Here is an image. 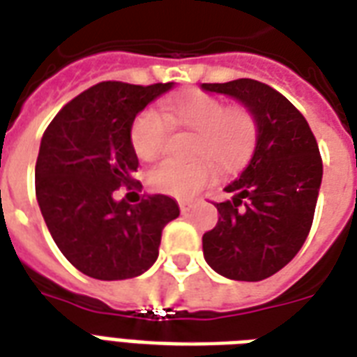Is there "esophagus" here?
I'll return each mask as SVG.
<instances>
[{"mask_svg": "<svg viewBox=\"0 0 357 357\" xmlns=\"http://www.w3.org/2000/svg\"><path fill=\"white\" fill-rule=\"evenodd\" d=\"M178 207H181L182 213H190V211L196 207V202H190V199H181V202H178Z\"/></svg>", "mask_w": 357, "mask_h": 357, "instance_id": "1", "label": "esophagus"}]
</instances>
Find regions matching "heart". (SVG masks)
<instances>
[{
    "mask_svg": "<svg viewBox=\"0 0 357 357\" xmlns=\"http://www.w3.org/2000/svg\"><path fill=\"white\" fill-rule=\"evenodd\" d=\"M196 135L194 158H209L220 171L239 167L253 148L257 137L255 118L245 108H226L217 96L190 91L163 106V110H144L131 127V144L140 160L158 158L165 146L169 128ZM215 178L209 161L190 165L160 163L148 171L150 188L173 197H190Z\"/></svg>",
    "mask_w": 357,
    "mask_h": 357,
    "instance_id": "heart-1",
    "label": "heart"
}]
</instances>
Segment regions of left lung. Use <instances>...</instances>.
I'll return each mask as SVG.
<instances>
[{
  "mask_svg": "<svg viewBox=\"0 0 357 357\" xmlns=\"http://www.w3.org/2000/svg\"><path fill=\"white\" fill-rule=\"evenodd\" d=\"M199 87L238 100L257 123L251 160L215 205L218 222L204 234V257L228 280L261 282L291 262L310 232L324 176L319 148L303 114L264 83Z\"/></svg>",
  "mask_w": 357,
  "mask_h": 357,
  "instance_id": "obj_1",
  "label": "left lung"
}]
</instances>
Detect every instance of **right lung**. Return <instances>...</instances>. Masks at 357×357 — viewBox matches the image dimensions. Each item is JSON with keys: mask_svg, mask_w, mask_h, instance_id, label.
Wrapping results in <instances>:
<instances>
[{"mask_svg": "<svg viewBox=\"0 0 357 357\" xmlns=\"http://www.w3.org/2000/svg\"><path fill=\"white\" fill-rule=\"evenodd\" d=\"M173 87L98 83L70 100L43 132L36 163L40 211L62 255L89 278L144 274L158 261L161 230L181 215L163 194L142 196L137 205L114 197L139 167L132 121Z\"/></svg>", "mask_w": 357, "mask_h": 357, "instance_id": "1", "label": "right lung"}]
</instances>
